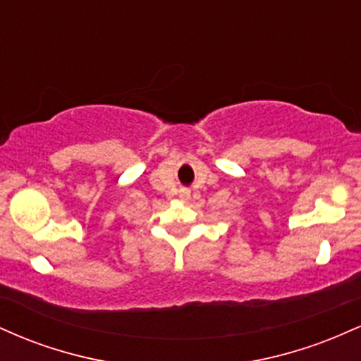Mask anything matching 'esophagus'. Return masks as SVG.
Returning a JSON list of instances; mask_svg holds the SVG:
<instances>
[{"label":"esophagus","instance_id":"esophagus-1","mask_svg":"<svg viewBox=\"0 0 361 361\" xmlns=\"http://www.w3.org/2000/svg\"><path fill=\"white\" fill-rule=\"evenodd\" d=\"M180 197L183 198V200H188V198H190V192H188V190H181Z\"/></svg>","mask_w":361,"mask_h":361}]
</instances>
